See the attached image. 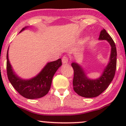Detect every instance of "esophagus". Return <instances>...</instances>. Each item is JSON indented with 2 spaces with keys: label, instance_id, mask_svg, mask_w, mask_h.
I'll list each match as a JSON object with an SVG mask.
<instances>
[{
  "label": "esophagus",
  "instance_id": "esophagus-1",
  "mask_svg": "<svg viewBox=\"0 0 126 126\" xmlns=\"http://www.w3.org/2000/svg\"><path fill=\"white\" fill-rule=\"evenodd\" d=\"M68 61H69V59H68L67 57H66V56H64L62 58V63L63 64H66V63H67Z\"/></svg>",
  "mask_w": 126,
  "mask_h": 126
}]
</instances>
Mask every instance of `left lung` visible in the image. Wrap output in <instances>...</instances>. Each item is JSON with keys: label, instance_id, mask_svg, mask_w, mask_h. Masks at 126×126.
<instances>
[{"label": "left lung", "instance_id": "obj_1", "mask_svg": "<svg viewBox=\"0 0 126 126\" xmlns=\"http://www.w3.org/2000/svg\"><path fill=\"white\" fill-rule=\"evenodd\" d=\"M99 40H107L110 44L111 51L109 63L98 79H89L80 65L76 63H72L74 71L73 89L76 93L83 97L98 96L108 88L115 75L117 66V50L115 43L105 29L101 30Z\"/></svg>", "mask_w": 126, "mask_h": 126}]
</instances>
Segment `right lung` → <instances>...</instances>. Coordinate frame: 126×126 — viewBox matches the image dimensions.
Segmentation results:
<instances>
[{
    "label": "right lung",
    "instance_id": "obj_1",
    "mask_svg": "<svg viewBox=\"0 0 126 126\" xmlns=\"http://www.w3.org/2000/svg\"><path fill=\"white\" fill-rule=\"evenodd\" d=\"M26 28L27 27L23 28L21 31ZM6 59L7 75L9 80L20 95L28 99L41 98L48 93L51 87L53 76L62 64L60 59L50 62L45 66L35 77L24 80L18 77L13 71L9 60L8 50L7 51Z\"/></svg>",
    "mask_w": 126,
    "mask_h": 126
}]
</instances>
